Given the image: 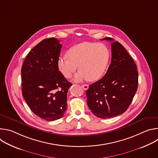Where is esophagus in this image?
<instances>
[{
	"label": "esophagus",
	"mask_w": 158,
	"mask_h": 158,
	"mask_svg": "<svg viewBox=\"0 0 158 158\" xmlns=\"http://www.w3.org/2000/svg\"><path fill=\"white\" fill-rule=\"evenodd\" d=\"M82 87L84 90H87V89H88V88H89V85H88L87 84H83V85H82Z\"/></svg>",
	"instance_id": "obj_1"
}]
</instances>
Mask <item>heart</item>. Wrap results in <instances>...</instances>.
<instances>
[{
	"label": "heart",
	"instance_id": "1",
	"mask_svg": "<svg viewBox=\"0 0 158 158\" xmlns=\"http://www.w3.org/2000/svg\"><path fill=\"white\" fill-rule=\"evenodd\" d=\"M67 55L58 58V68L64 77L69 78L79 66L80 71L73 79L76 82L100 79L107 69L110 58L109 50L105 44L90 42L74 45Z\"/></svg>",
	"mask_w": 158,
	"mask_h": 158
}]
</instances>
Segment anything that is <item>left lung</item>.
<instances>
[{"label":"left lung","instance_id":"8db88e82","mask_svg":"<svg viewBox=\"0 0 158 158\" xmlns=\"http://www.w3.org/2000/svg\"><path fill=\"white\" fill-rule=\"evenodd\" d=\"M102 40L114 41L110 37ZM112 58L109 68L100 80L86 91L87 105L100 118H110L123 113L130 106L138 85L136 65L119 42L111 44Z\"/></svg>","mask_w":158,"mask_h":158}]
</instances>
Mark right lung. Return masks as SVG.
Segmentation results:
<instances>
[{"label":"right lung","instance_id":"obj_1","mask_svg":"<svg viewBox=\"0 0 158 158\" xmlns=\"http://www.w3.org/2000/svg\"><path fill=\"white\" fill-rule=\"evenodd\" d=\"M62 45L56 38L39 42L27 55L21 69L22 95L40 118H61L67 109V94L72 84L59 71Z\"/></svg>","mask_w":158,"mask_h":158}]
</instances>
